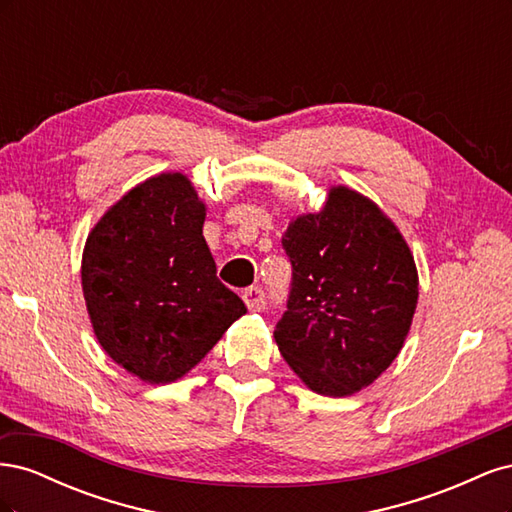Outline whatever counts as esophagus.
I'll use <instances>...</instances> for the list:
<instances>
[{"label": "esophagus", "mask_w": 512, "mask_h": 512, "mask_svg": "<svg viewBox=\"0 0 512 512\" xmlns=\"http://www.w3.org/2000/svg\"><path fill=\"white\" fill-rule=\"evenodd\" d=\"M243 301H245V305L250 307V309H262L265 307V303H267V297H265V290H262L260 286H250V288H245L243 290Z\"/></svg>", "instance_id": "esophagus-1"}]
</instances>
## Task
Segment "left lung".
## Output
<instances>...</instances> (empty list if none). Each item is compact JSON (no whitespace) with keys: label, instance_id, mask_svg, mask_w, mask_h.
Listing matches in <instances>:
<instances>
[{"label":"left lung","instance_id":"1","mask_svg":"<svg viewBox=\"0 0 512 512\" xmlns=\"http://www.w3.org/2000/svg\"><path fill=\"white\" fill-rule=\"evenodd\" d=\"M282 245L292 282L277 348L312 391H361L410 331L418 275L408 243L371 200L339 185L320 213L288 226Z\"/></svg>","mask_w":512,"mask_h":512}]
</instances>
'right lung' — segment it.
Returning a JSON list of instances; mask_svg holds the SVG:
<instances>
[{
  "instance_id": "add662e5",
  "label": "right lung",
  "mask_w": 512,
  "mask_h": 512,
  "mask_svg": "<svg viewBox=\"0 0 512 512\" xmlns=\"http://www.w3.org/2000/svg\"><path fill=\"white\" fill-rule=\"evenodd\" d=\"M205 205L181 173L136 185L89 232L83 294L104 352L151 384L181 378L247 309L218 280Z\"/></svg>"
}]
</instances>
